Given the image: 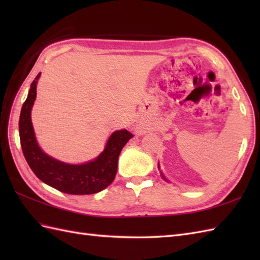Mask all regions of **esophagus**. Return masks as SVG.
Listing matches in <instances>:
<instances>
[{
  "mask_svg": "<svg viewBox=\"0 0 260 260\" xmlns=\"http://www.w3.org/2000/svg\"><path fill=\"white\" fill-rule=\"evenodd\" d=\"M139 132H140V133H141V132H142V129H141V128H139Z\"/></svg>",
  "mask_w": 260,
  "mask_h": 260,
  "instance_id": "esophagus-1",
  "label": "esophagus"
}]
</instances>
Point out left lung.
I'll return each instance as SVG.
<instances>
[{"label":"left lung","instance_id":"obj_1","mask_svg":"<svg viewBox=\"0 0 260 260\" xmlns=\"http://www.w3.org/2000/svg\"><path fill=\"white\" fill-rule=\"evenodd\" d=\"M157 167H158V170H159V164H157ZM161 175H162V178H163L165 181H168V180H167V178H165V176H164V174L162 173V171H161ZM168 182H169V181H168Z\"/></svg>","mask_w":260,"mask_h":260}]
</instances>
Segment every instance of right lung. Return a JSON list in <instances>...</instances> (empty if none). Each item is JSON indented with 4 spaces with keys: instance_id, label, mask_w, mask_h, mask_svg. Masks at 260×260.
Segmentation results:
<instances>
[{
    "instance_id": "add662e5",
    "label": "right lung",
    "mask_w": 260,
    "mask_h": 260,
    "mask_svg": "<svg viewBox=\"0 0 260 260\" xmlns=\"http://www.w3.org/2000/svg\"><path fill=\"white\" fill-rule=\"evenodd\" d=\"M40 76L41 73L32 81L19 120L21 147L27 164L43 183L68 194H93L106 189L117 172L120 151L133 134L127 129L114 132L104 151L87 163L69 164L49 156L39 146L31 121V110L37 97V84Z\"/></svg>"
}]
</instances>
